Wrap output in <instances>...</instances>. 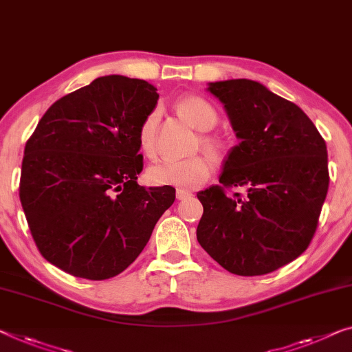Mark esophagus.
I'll list each match as a JSON object with an SVG mask.
<instances>
[{
    "label": "esophagus",
    "mask_w": 352,
    "mask_h": 352,
    "mask_svg": "<svg viewBox=\"0 0 352 352\" xmlns=\"http://www.w3.org/2000/svg\"><path fill=\"white\" fill-rule=\"evenodd\" d=\"M175 196H177L178 201H183V199H188V197H190V196H191V192H190V191H186V190H177Z\"/></svg>",
    "instance_id": "34e87169"
}]
</instances>
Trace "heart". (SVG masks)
<instances>
[{
  "instance_id": "heart-1",
  "label": "heart",
  "mask_w": 352,
  "mask_h": 352,
  "mask_svg": "<svg viewBox=\"0 0 352 352\" xmlns=\"http://www.w3.org/2000/svg\"><path fill=\"white\" fill-rule=\"evenodd\" d=\"M177 110L186 122H190L199 131H210L217 124V112L206 99L194 96H183L177 101ZM160 112L151 110L144 118L138 131V142L146 156L156 150V131H158ZM202 145L213 155L221 153V142L212 135H204ZM212 160L207 155H196L185 160H162L155 162L146 170V178L156 186H177L192 190L199 188L212 175Z\"/></svg>"
}]
</instances>
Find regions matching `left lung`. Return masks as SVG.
<instances>
[{"mask_svg":"<svg viewBox=\"0 0 352 352\" xmlns=\"http://www.w3.org/2000/svg\"><path fill=\"white\" fill-rule=\"evenodd\" d=\"M239 144L219 183L197 192V242L230 274L254 276L289 264L308 248L329 190L327 146L303 110L250 78L210 82Z\"/></svg>","mask_w":352,"mask_h":352,"instance_id":"obj_1","label":"left lung"}]
</instances>
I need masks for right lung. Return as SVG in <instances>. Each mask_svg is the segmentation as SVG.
Returning <instances> with one entry per match:
<instances>
[{"label":"right lung","instance_id":"add662e5","mask_svg":"<svg viewBox=\"0 0 352 352\" xmlns=\"http://www.w3.org/2000/svg\"><path fill=\"white\" fill-rule=\"evenodd\" d=\"M158 98L140 78L98 77L52 104L26 142L20 202L41 254L66 274H122L174 204L172 186L138 185V131Z\"/></svg>","mask_w":352,"mask_h":352}]
</instances>
